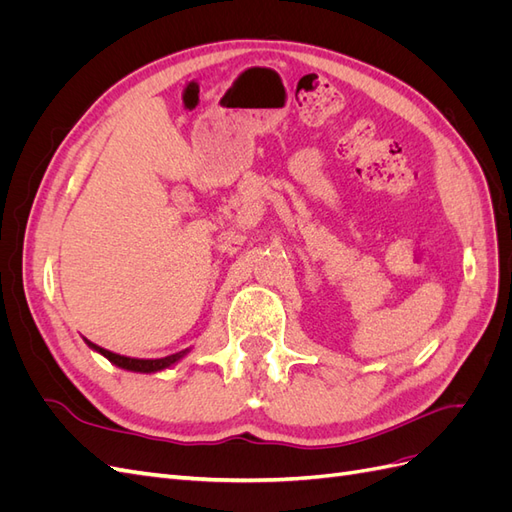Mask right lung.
I'll list each match as a JSON object with an SVG mask.
<instances>
[{
  "label": "right lung",
  "instance_id": "obj_1",
  "mask_svg": "<svg viewBox=\"0 0 512 512\" xmlns=\"http://www.w3.org/2000/svg\"><path fill=\"white\" fill-rule=\"evenodd\" d=\"M85 344L91 350H96L98 354H102L104 359H108L113 365L126 369V371H136V374H156V371H162V369H168V367L177 365L183 359V356L190 354V348H185L181 352L162 356V359H130V356H121V354H115L111 350H104V348H100L96 344H91L89 339H85Z\"/></svg>",
  "mask_w": 512,
  "mask_h": 512
}]
</instances>
